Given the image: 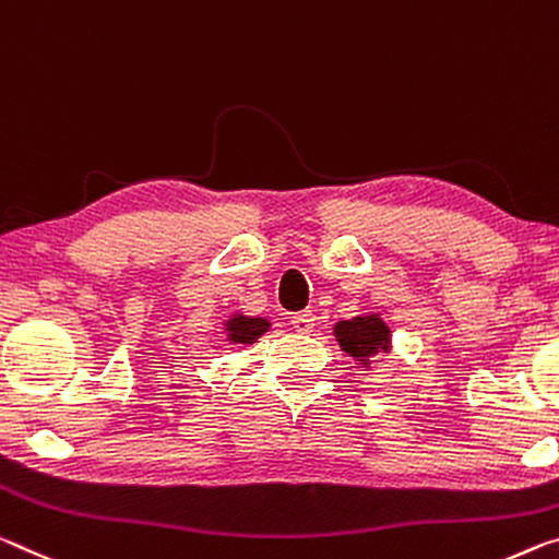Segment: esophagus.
<instances>
[{"label": "esophagus", "instance_id": "1", "mask_svg": "<svg viewBox=\"0 0 559 559\" xmlns=\"http://www.w3.org/2000/svg\"><path fill=\"white\" fill-rule=\"evenodd\" d=\"M290 325L296 328V333H313L316 328V316L311 311H304V313H296L290 318Z\"/></svg>", "mask_w": 559, "mask_h": 559}]
</instances>
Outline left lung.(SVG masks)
Wrapping results in <instances>:
<instances>
[{
    "label": "left lung",
    "mask_w": 559,
    "mask_h": 559,
    "mask_svg": "<svg viewBox=\"0 0 559 559\" xmlns=\"http://www.w3.org/2000/svg\"><path fill=\"white\" fill-rule=\"evenodd\" d=\"M333 335L338 341L341 350L348 353L353 360H358L360 368H370V360L376 356L391 353V328L380 318V313H366L338 321L333 325Z\"/></svg>",
    "instance_id": "8db88e82"
}]
</instances>
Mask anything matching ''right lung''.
<instances>
[{
	"instance_id": "1",
	"label": "right lung",
	"mask_w": 559,
	"mask_h": 559,
	"mask_svg": "<svg viewBox=\"0 0 559 559\" xmlns=\"http://www.w3.org/2000/svg\"><path fill=\"white\" fill-rule=\"evenodd\" d=\"M269 328H271V321H265V318L234 313V316H228V321L224 323V333H226L228 343L251 345L259 341L261 335L269 331Z\"/></svg>"
}]
</instances>
